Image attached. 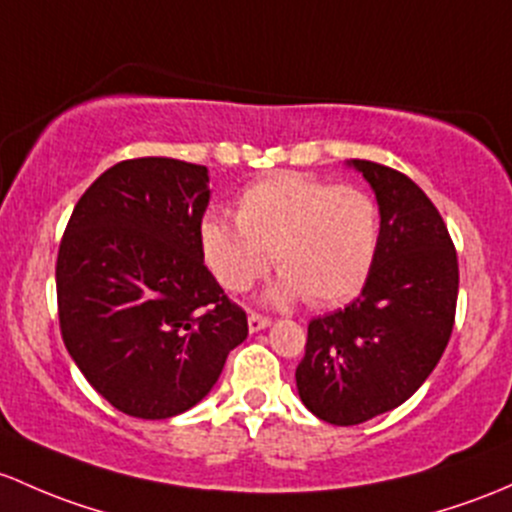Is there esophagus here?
<instances>
[{"label": "esophagus", "instance_id": "34e87169", "mask_svg": "<svg viewBox=\"0 0 512 512\" xmlns=\"http://www.w3.org/2000/svg\"><path fill=\"white\" fill-rule=\"evenodd\" d=\"M270 324H272V319H267V316H262V314L247 316V328H250V333L262 331V328H267Z\"/></svg>", "mask_w": 512, "mask_h": 512}]
</instances>
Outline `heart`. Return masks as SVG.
I'll return each instance as SVG.
<instances>
[{
	"label": "heart",
	"instance_id": "obj_1",
	"mask_svg": "<svg viewBox=\"0 0 512 512\" xmlns=\"http://www.w3.org/2000/svg\"><path fill=\"white\" fill-rule=\"evenodd\" d=\"M198 242L208 270L230 292L250 289L272 255L282 274L270 301L304 297L326 309L353 299L373 270L380 211L365 188L282 171L240 193L235 220L208 213Z\"/></svg>",
	"mask_w": 512,
	"mask_h": 512
}]
</instances>
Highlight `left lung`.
<instances>
[{"label":"left lung","mask_w":512,"mask_h":512,"mask_svg":"<svg viewBox=\"0 0 512 512\" xmlns=\"http://www.w3.org/2000/svg\"><path fill=\"white\" fill-rule=\"evenodd\" d=\"M378 198L380 245L363 292L309 324L297 390L338 427L410 400L437 368L454 328L459 262L444 220L410 176L351 159Z\"/></svg>","instance_id":"obj_1"}]
</instances>
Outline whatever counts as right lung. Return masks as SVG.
Here are the masks:
<instances>
[{"label":"right lung","mask_w":512,"mask_h":512,"mask_svg":"<svg viewBox=\"0 0 512 512\" xmlns=\"http://www.w3.org/2000/svg\"><path fill=\"white\" fill-rule=\"evenodd\" d=\"M208 169L127 159L80 196L58 247L61 336L90 385L129 417L169 419L218 383L247 316L201 255Z\"/></svg>","instance_id":"1"}]
</instances>
